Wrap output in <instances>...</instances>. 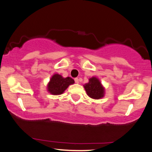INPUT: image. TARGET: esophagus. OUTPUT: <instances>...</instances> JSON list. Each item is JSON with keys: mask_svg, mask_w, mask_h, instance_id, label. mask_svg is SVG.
Listing matches in <instances>:
<instances>
[{"mask_svg": "<svg viewBox=\"0 0 152 152\" xmlns=\"http://www.w3.org/2000/svg\"><path fill=\"white\" fill-rule=\"evenodd\" d=\"M74 81H75V82H76V83H79V79H78V78H75Z\"/></svg>", "mask_w": 152, "mask_h": 152, "instance_id": "obj_1", "label": "esophagus"}]
</instances>
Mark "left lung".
I'll list each match as a JSON object with an SVG mask.
<instances>
[{"label": "left lung", "mask_w": 152, "mask_h": 152, "mask_svg": "<svg viewBox=\"0 0 152 152\" xmlns=\"http://www.w3.org/2000/svg\"><path fill=\"white\" fill-rule=\"evenodd\" d=\"M83 87L88 96L93 99H100L105 96V88L100 80L95 76L89 78L88 83L84 84Z\"/></svg>", "instance_id": "1"}]
</instances>
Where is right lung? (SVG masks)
Listing matches in <instances>:
<instances>
[{
  "mask_svg": "<svg viewBox=\"0 0 152 152\" xmlns=\"http://www.w3.org/2000/svg\"><path fill=\"white\" fill-rule=\"evenodd\" d=\"M74 83V80L71 77L64 78L61 75L54 74L47 83V90L50 94L58 96L63 94L70 85Z\"/></svg>",
  "mask_w": 152,
  "mask_h": 152,
  "instance_id": "obj_1",
  "label": "right lung"
}]
</instances>
